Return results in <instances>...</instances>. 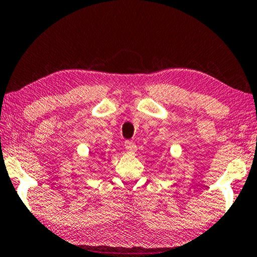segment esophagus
I'll return each mask as SVG.
<instances>
[{
  "label": "esophagus",
  "instance_id": "1",
  "mask_svg": "<svg viewBox=\"0 0 257 257\" xmlns=\"http://www.w3.org/2000/svg\"><path fill=\"white\" fill-rule=\"evenodd\" d=\"M124 148L130 153H134V152H136V151H137V146L133 141H125L124 142Z\"/></svg>",
  "mask_w": 257,
  "mask_h": 257
}]
</instances>
